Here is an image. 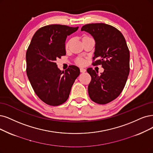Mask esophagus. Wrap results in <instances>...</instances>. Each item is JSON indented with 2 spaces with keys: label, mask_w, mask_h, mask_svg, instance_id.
Returning a JSON list of instances; mask_svg holds the SVG:
<instances>
[{
  "label": "esophagus",
  "mask_w": 153,
  "mask_h": 153,
  "mask_svg": "<svg viewBox=\"0 0 153 153\" xmlns=\"http://www.w3.org/2000/svg\"><path fill=\"white\" fill-rule=\"evenodd\" d=\"M80 71L81 72H85L86 71V69H84V68H80Z\"/></svg>",
  "instance_id": "esophagus-1"
}]
</instances>
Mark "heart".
Returning a JSON list of instances; mask_svg holds the SVG:
<instances>
[{
	"label": "heart",
	"mask_w": 153,
	"mask_h": 153,
	"mask_svg": "<svg viewBox=\"0 0 153 153\" xmlns=\"http://www.w3.org/2000/svg\"><path fill=\"white\" fill-rule=\"evenodd\" d=\"M77 63L80 65H84L85 64V60H84L83 59H79L77 60Z\"/></svg>",
	"instance_id": "b5f03b06"
}]
</instances>
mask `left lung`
Returning <instances> with one entry per match:
<instances>
[{
  "label": "left lung",
  "instance_id": "obj_1",
  "mask_svg": "<svg viewBox=\"0 0 153 153\" xmlns=\"http://www.w3.org/2000/svg\"><path fill=\"white\" fill-rule=\"evenodd\" d=\"M81 31L89 33L95 41L93 65L101 64L103 72L98 75L92 68L88 94L94 102L104 105L116 99L125 86L130 71V53L125 38L114 26L104 23L88 24Z\"/></svg>",
  "mask_w": 153,
  "mask_h": 153
}]
</instances>
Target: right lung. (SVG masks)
<instances>
[{
    "label": "right lung",
    "mask_w": 153,
    "mask_h": 153,
    "mask_svg": "<svg viewBox=\"0 0 153 153\" xmlns=\"http://www.w3.org/2000/svg\"><path fill=\"white\" fill-rule=\"evenodd\" d=\"M79 27L51 25L39 28L33 35L26 55V73L39 98L51 106L65 103L71 88L80 74L79 68L70 65L60 71L55 60L65 55L67 36Z\"/></svg>",
    "instance_id": "add662e5"
}]
</instances>
